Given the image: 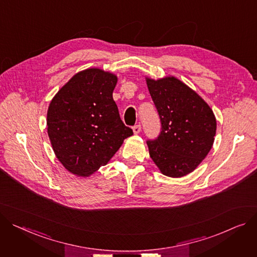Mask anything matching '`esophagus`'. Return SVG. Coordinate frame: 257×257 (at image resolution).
<instances>
[{"label": "esophagus", "mask_w": 257, "mask_h": 257, "mask_svg": "<svg viewBox=\"0 0 257 257\" xmlns=\"http://www.w3.org/2000/svg\"><path fill=\"white\" fill-rule=\"evenodd\" d=\"M132 129H133V132H134L135 134H139V133L142 131V126H141V124H138V125L133 126Z\"/></svg>", "instance_id": "esophagus-1"}]
</instances>
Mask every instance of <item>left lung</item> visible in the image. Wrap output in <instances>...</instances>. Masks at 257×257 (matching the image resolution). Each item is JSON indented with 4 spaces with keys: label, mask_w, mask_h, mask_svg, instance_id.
Segmentation results:
<instances>
[{
    "label": "left lung",
    "mask_w": 257,
    "mask_h": 257,
    "mask_svg": "<svg viewBox=\"0 0 257 257\" xmlns=\"http://www.w3.org/2000/svg\"><path fill=\"white\" fill-rule=\"evenodd\" d=\"M147 84L161 122L158 138L147 142L150 156L163 175L184 177L212 149L217 127L213 110L174 76L147 78Z\"/></svg>",
    "instance_id": "obj_1"
}]
</instances>
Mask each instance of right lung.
Returning a JSON list of instances; mask_svg holds the SVG:
<instances>
[{"instance_id": "obj_1", "label": "right lung", "mask_w": 257, "mask_h": 257, "mask_svg": "<svg viewBox=\"0 0 257 257\" xmlns=\"http://www.w3.org/2000/svg\"><path fill=\"white\" fill-rule=\"evenodd\" d=\"M116 80L96 68L83 70L50 102L46 123L51 146L59 161L76 176L88 177L105 165L133 134L112 98Z\"/></svg>"}]
</instances>
